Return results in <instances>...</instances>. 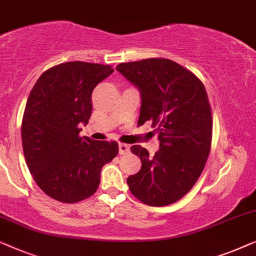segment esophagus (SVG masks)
<instances>
[{
  "mask_svg": "<svg viewBox=\"0 0 256 256\" xmlns=\"http://www.w3.org/2000/svg\"><path fill=\"white\" fill-rule=\"evenodd\" d=\"M118 147H120V154H128L130 152V146L126 145V144L120 142Z\"/></svg>",
  "mask_w": 256,
  "mask_h": 256,
  "instance_id": "obj_1",
  "label": "esophagus"
}]
</instances>
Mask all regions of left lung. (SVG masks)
Segmentation results:
<instances>
[{
	"label": "left lung",
	"instance_id": "1",
	"mask_svg": "<svg viewBox=\"0 0 256 256\" xmlns=\"http://www.w3.org/2000/svg\"><path fill=\"white\" fill-rule=\"evenodd\" d=\"M116 70L139 89L138 124L152 122L160 150L133 145L142 168L128 178L132 195L150 206L178 202L192 188L206 164L212 116L204 84L181 64L164 58L120 64Z\"/></svg>",
	"mask_w": 256,
	"mask_h": 256
}]
</instances>
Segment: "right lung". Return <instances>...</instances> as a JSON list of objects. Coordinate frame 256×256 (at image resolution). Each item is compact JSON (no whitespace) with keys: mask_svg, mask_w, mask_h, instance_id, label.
<instances>
[{"mask_svg":"<svg viewBox=\"0 0 256 256\" xmlns=\"http://www.w3.org/2000/svg\"><path fill=\"white\" fill-rule=\"evenodd\" d=\"M114 72L109 64L70 61L50 68L28 95L22 142L28 170L46 195L76 203L98 188L100 170L118 154L116 142L80 136L92 116V92Z\"/></svg>","mask_w":256,"mask_h":256,"instance_id":"add662e5","label":"right lung"}]
</instances>
